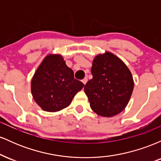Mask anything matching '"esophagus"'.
Here are the masks:
<instances>
[{
    "label": "esophagus",
    "instance_id": "esophagus-1",
    "mask_svg": "<svg viewBox=\"0 0 161 161\" xmlns=\"http://www.w3.org/2000/svg\"><path fill=\"white\" fill-rule=\"evenodd\" d=\"M82 82H83V84H84V85H86V83H87V82H88V78H87V77H85V78L82 79Z\"/></svg>",
    "mask_w": 161,
    "mask_h": 161
}]
</instances>
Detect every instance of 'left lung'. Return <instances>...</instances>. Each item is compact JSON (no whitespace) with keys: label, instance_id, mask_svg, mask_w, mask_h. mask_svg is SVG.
<instances>
[{"label":"left lung","instance_id":"1","mask_svg":"<svg viewBox=\"0 0 161 161\" xmlns=\"http://www.w3.org/2000/svg\"><path fill=\"white\" fill-rule=\"evenodd\" d=\"M91 72L93 78L84 91L92 110L104 117L119 114L128 104L134 88L128 66L115 54L105 51L95 57Z\"/></svg>","mask_w":161,"mask_h":161}]
</instances>
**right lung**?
Masks as SVG:
<instances>
[{
	"label": "right lung",
	"mask_w": 161,
	"mask_h": 161,
	"mask_svg": "<svg viewBox=\"0 0 161 161\" xmlns=\"http://www.w3.org/2000/svg\"><path fill=\"white\" fill-rule=\"evenodd\" d=\"M84 84L74 78L62 55L49 53L42 60L31 81L33 99L43 110L57 112L67 108Z\"/></svg>",
	"instance_id": "1"
}]
</instances>
